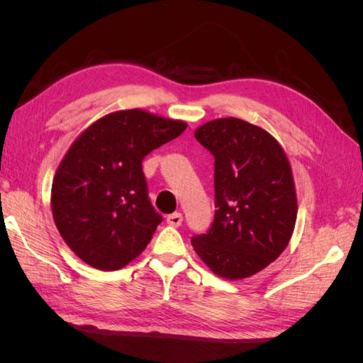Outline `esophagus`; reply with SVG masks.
Here are the masks:
<instances>
[{
	"instance_id": "obj_1",
	"label": "esophagus",
	"mask_w": 363,
	"mask_h": 363,
	"mask_svg": "<svg viewBox=\"0 0 363 363\" xmlns=\"http://www.w3.org/2000/svg\"><path fill=\"white\" fill-rule=\"evenodd\" d=\"M167 223H168L171 227H179V225H182V223H183V215H182L180 212H174V213L168 215Z\"/></svg>"
}]
</instances>
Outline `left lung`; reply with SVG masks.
<instances>
[{
	"label": "left lung",
	"mask_w": 363,
	"mask_h": 363,
	"mask_svg": "<svg viewBox=\"0 0 363 363\" xmlns=\"http://www.w3.org/2000/svg\"><path fill=\"white\" fill-rule=\"evenodd\" d=\"M215 159V216L191 242L216 276L239 280L276 260L296 221V195L286 155L268 131L238 118L195 130Z\"/></svg>",
	"instance_id": "8db88e82"
}]
</instances>
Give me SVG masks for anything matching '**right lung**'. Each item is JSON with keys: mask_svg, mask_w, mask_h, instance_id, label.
<instances>
[{"mask_svg": "<svg viewBox=\"0 0 363 363\" xmlns=\"http://www.w3.org/2000/svg\"><path fill=\"white\" fill-rule=\"evenodd\" d=\"M186 127L131 108L75 139L54 175L51 208L63 240L87 265L119 269L145 250L163 218L148 199L142 160Z\"/></svg>", "mask_w": 363, "mask_h": 363, "instance_id": "right-lung-1", "label": "right lung"}]
</instances>
